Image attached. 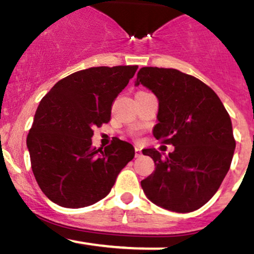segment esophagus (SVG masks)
Here are the masks:
<instances>
[{"mask_svg":"<svg viewBox=\"0 0 254 254\" xmlns=\"http://www.w3.org/2000/svg\"><path fill=\"white\" fill-rule=\"evenodd\" d=\"M134 151H135V156H140V154H142L140 153V148L138 145L134 146Z\"/></svg>","mask_w":254,"mask_h":254,"instance_id":"esophagus-1","label":"esophagus"}]
</instances>
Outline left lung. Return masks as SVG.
<instances>
[{
    "label": "left lung",
    "mask_w": 254,
    "mask_h": 254,
    "mask_svg": "<svg viewBox=\"0 0 254 254\" xmlns=\"http://www.w3.org/2000/svg\"><path fill=\"white\" fill-rule=\"evenodd\" d=\"M134 83L158 98L154 137L175 146L169 155L142 150L155 164L140 182L146 198L176 213L197 210L215 194L231 165V119L213 89L177 69L143 67Z\"/></svg>",
    "instance_id": "obj_1"
}]
</instances>
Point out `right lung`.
<instances>
[{
    "mask_svg": "<svg viewBox=\"0 0 254 254\" xmlns=\"http://www.w3.org/2000/svg\"><path fill=\"white\" fill-rule=\"evenodd\" d=\"M138 66L91 67L59 80L41 99L27 138L31 169L51 202L84 208L105 198L134 158L130 143L115 138L91 146L94 127L108 124L115 99Z\"/></svg>",
    "mask_w": 254,
    "mask_h": 254,
    "instance_id": "right-lung-1",
    "label": "right lung"
}]
</instances>
